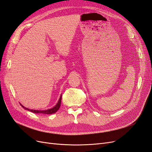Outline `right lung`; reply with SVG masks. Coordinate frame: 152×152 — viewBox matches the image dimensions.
Masks as SVG:
<instances>
[{"instance_id":"add662e5","label":"right lung","mask_w":152,"mask_h":152,"mask_svg":"<svg viewBox=\"0 0 152 152\" xmlns=\"http://www.w3.org/2000/svg\"><path fill=\"white\" fill-rule=\"evenodd\" d=\"M61 95L60 96V98H59V101L58 103L55 105V107H54L53 108H50V109H48V110H31V109H29L28 108H26L24 106H23L21 104V107L25 108V110H28V111L31 112H33V113H40V114H53V113H56L58 110H59V107H60V105H61Z\"/></svg>"}]
</instances>
